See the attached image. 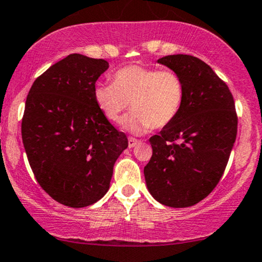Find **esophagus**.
<instances>
[{
	"mask_svg": "<svg viewBox=\"0 0 262 262\" xmlns=\"http://www.w3.org/2000/svg\"><path fill=\"white\" fill-rule=\"evenodd\" d=\"M138 142H139L138 139H135V138H132V137H129V138H128V147H129V148L134 147L135 145L138 144Z\"/></svg>",
	"mask_w": 262,
	"mask_h": 262,
	"instance_id": "34e87169",
	"label": "esophagus"
}]
</instances>
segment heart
I'll return each instance as SVG.
<instances>
[{
	"mask_svg": "<svg viewBox=\"0 0 262 262\" xmlns=\"http://www.w3.org/2000/svg\"><path fill=\"white\" fill-rule=\"evenodd\" d=\"M112 84H97L95 105L112 123H120L130 104L133 114L123 122L125 130L140 134L169 125L184 104V82L170 69L158 70L128 65L112 75Z\"/></svg>",
	"mask_w": 262,
	"mask_h": 262,
	"instance_id": "heart-1",
	"label": "heart"
}]
</instances>
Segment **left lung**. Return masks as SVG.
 Masks as SVG:
<instances>
[{
	"label": "left lung",
	"mask_w": 262,
	"mask_h": 262,
	"mask_svg": "<svg viewBox=\"0 0 262 262\" xmlns=\"http://www.w3.org/2000/svg\"><path fill=\"white\" fill-rule=\"evenodd\" d=\"M157 62L180 76L185 98L178 117L150 138L145 180L160 203L191 207L214 190L226 168L237 135L234 100L227 84L201 59L175 54Z\"/></svg>",
	"instance_id": "obj_1"
}]
</instances>
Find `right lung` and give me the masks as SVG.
I'll use <instances>...</instances> for the list:
<instances>
[{"mask_svg":"<svg viewBox=\"0 0 262 262\" xmlns=\"http://www.w3.org/2000/svg\"><path fill=\"white\" fill-rule=\"evenodd\" d=\"M104 59L70 54L35 79L21 138L36 180L59 203L83 208L104 197L128 139L99 111L95 82Z\"/></svg>","mask_w":262,"mask_h":262,"instance_id":"right-lung-1","label":"right lung"}]
</instances>
